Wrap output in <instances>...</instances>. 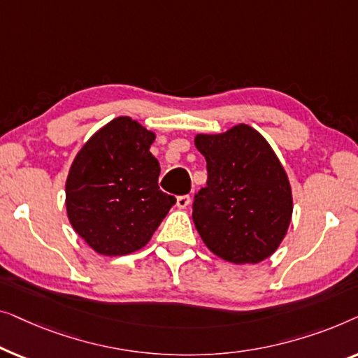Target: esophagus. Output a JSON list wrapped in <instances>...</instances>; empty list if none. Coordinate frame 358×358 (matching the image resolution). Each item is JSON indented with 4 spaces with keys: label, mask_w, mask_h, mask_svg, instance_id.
I'll list each match as a JSON object with an SVG mask.
<instances>
[{
    "label": "esophagus",
    "mask_w": 358,
    "mask_h": 358,
    "mask_svg": "<svg viewBox=\"0 0 358 358\" xmlns=\"http://www.w3.org/2000/svg\"><path fill=\"white\" fill-rule=\"evenodd\" d=\"M189 201H191V198H189V194H183V196H178V198H177V206H178V208H180V209H185V208H188Z\"/></svg>",
    "instance_id": "obj_1"
}]
</instances>
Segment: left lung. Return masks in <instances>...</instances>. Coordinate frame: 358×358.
<instances>
[{
  "label": "left lung",
  "mask_w": 358,
  "mask_h": 358,
  "mask_svg": "<svg viewBox=\"0 0 358 358\" xmlns=\"http://www.w3.org/2000/svg\"><path fill=\"white\" fill-rule=\"evenodd\" d=\"M208 183L194 194L193 222L206 246L234 264L269 258L292 219L284 167L263 136L248 124L222 134H198Z\"/></svg>",
  "instance_id": "8db88e82"
}]
</instances>
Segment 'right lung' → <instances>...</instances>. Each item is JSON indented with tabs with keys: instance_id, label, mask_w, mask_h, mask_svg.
<instances>
[{
	"instance_id": "1",
	"label": "right lung",
	"mask_w": 358,
	"mask_h": 358,
	"mask_svg": "<svg viewBox=\"0 0 358 358\" xmlns=\"http://www.w3.org/2000/svg\"><path fill=\"white\" fill-rule=\"evenodd\" d=\"M154 139L152 131L118 117L83 145L69 169L68 219L99 255L141 250L177 203L159 188L160 165L149 150Z\"/></svg>"
}]
</instances>
